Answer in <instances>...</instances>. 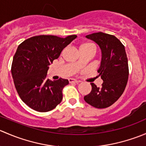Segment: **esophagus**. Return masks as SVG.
<instances>
[{"instance_id": "34e87169", "label": "esophagus", "mask_w": 146, "mask_h": 146, "mask_svg": "<svg viewBox=\"0 0 146 146\" xmlns=\"http://www.w3.org/2000/svg\"><path fill=\"white\" fill-rule=\"evenodd\" d=\"M68 81L70 83H73V82H74V83H78V82H79V81H78L77 80H75V79H72V78L68 79Z\"/></svg>"}]
</instances>
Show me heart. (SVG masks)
<instances>
[{
  "instance_id": "1",
  "label": "heart",
  "mask_w": 146,
  "mask_h": 146,
  "mask_svg": "<svg viewBox=\"0 0 146 146\" xmlns=\"http://www.w3.org/2000/svg\"><path fill=\"white\" fill-rule=\"evenodd\" d=\"M90 46H93L95 48V46L92 43H85V44H83L81 45V46H80V48H86V47H90ZM81 64H80V62H78V66H80Z\"/></svg>"
}]
</instances>
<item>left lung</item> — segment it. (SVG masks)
I'll use <instances>...</instances> for the list:
<instances>
[{
	"label": "left lung",
	"instance_id": "obj_1",
	"mask_svg": "<svg viewBox=\"0 0 146 146\" xmlns=\"http://www.w3.org/2000/svg\"><path fill=\"white\" fill-rule=\"evenodd\" d=\"M86 37L96 42L101 48L102 61L98 71L103 83L101 88L90 83L92 90L84 100L95 108H107L118 100L127 84L129 71L125 47L115 36L101 32Z\"/></svg>",
	"mask_w": 146,
	"mask_h": 146
}]
</instances>
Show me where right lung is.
<instances>
[{
  "label": "right lung",
  "instance_id": "1",
  "mask_svg": "<svg viewBox=\"0 0 146 146\" xmlns=\"http://www.w3.org/2000/svg\"><path fill=\"white\" fill-rule=\"evenodd\" d=\"M76 35L61 38L54 35L32 36L22 42L13 57L11 73L16 90L28 107L39 112L54 110L63 100L66 79H47L48 66L57 59Z\"/></svg>",
  "mask_w": 146,
  "mask_h": 146
}]
</instances>
